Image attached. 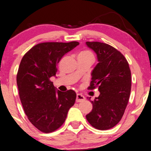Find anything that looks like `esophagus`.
Instances as JSON below:
<instances>
[{"label":"esophagus","mask_w":151,"mask_h":151,"mask_svg":"<svg viewBox=\"0 0 151 151\" xmlns=\"http://www.w3.org/2000/svg\"><path fill=\"white\" fill-rule=\"evenodd\" d=\"M85 99V97L83 95H82L81 94H76V101L77 103H79V102H81L84 101Z\"/></svg>","instance_id":"esophagus-1"}]
</instances>
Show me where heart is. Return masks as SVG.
Listing matches in <instances>:
<instances>
[{
  "label": "heart",
  "mask_w": 151,
  "mask_h": 151,
  "mask_svg": "<svg viewBox=\"0 0 151 151\" xmlns=\"http://www.w3.org/2000/svg\"><path fill=\"white\" fill-rule=\"evenodd\" d=\"M80 55H85V56H93V55H92V53L90 52V51H88V50L83 51V52H81L80 53Z\"/></svg>",
  "instance_id": "obj_1"
}]
</instances>
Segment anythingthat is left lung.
Wrapping results in <instances>:
<instances>
[{
  "mask_svg": "<svg viewBox=\"0 0 151 151\" xmlns=\"http://www.w3.org/2000/svg\"><path fill=\"white\" fill-rule=\"evenodd\" d=\"M96 53L98 63L92 70L88 88L98 86L100 94L94 101L93 109L86 115L96 129L108 130L121 121L129 101L131 89V73L129 63L116 48L106 43L86 42Z\"/></svg>",
  "mask_w": 151,
  "mask_h": 151,
  "instance_id": "8db88e82",
  "label": "left lung"
}]
</instances>
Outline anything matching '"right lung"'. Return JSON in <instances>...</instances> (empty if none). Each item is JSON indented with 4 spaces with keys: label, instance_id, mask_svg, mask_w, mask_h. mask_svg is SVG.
Listing matches in <instances>:
<instances>
[{
    "label": "right lung",
    "instance_id": "right-lung-1",
    "mask_svg": "<svg viewBox=\"0 0 151 151\" xmlns=\"http://www.w3.org/2000/svg\"><path fill=\"white\" fill-rule=\"evenodd\" d=\"M79 42H43L33 47L20 63L17 83L22 105L28 119L45 133L58 129L75 104L73 90L57 91L50 81L56 76L61 58Z\"/></svg>",
    "mask_w": 151,
    "mask_h": 151
}]
</instances>
